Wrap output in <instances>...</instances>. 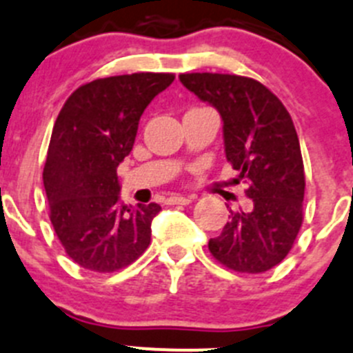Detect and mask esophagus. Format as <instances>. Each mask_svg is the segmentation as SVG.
I'll return each mask as SVG.
<instances>
[{"mask_svg": "<svg viewBox=\"0 0 353 353\" xmlns=\"http://www.w3.org/2000/svg\"><path fill=\"white\" fill-rule=\"evenodd\" d=\"M193 196H183V195H172L167 199V203L174 205V203H179V205H186V203H192L193 202Z\"/></svg>", "mask_w": 353, "mask_h": 353, "instance_id": "obj_1", "label": "esophagus"}]
</instances>
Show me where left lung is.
I'll use <instances>...</instances> for the list:
<instances>
[{"instance_id":"left-lung-1","label":"left lung","mask_w":353,"mask_h":353,"mask_svg":"<svg viewBox=\"0 0 353 353\" xmlns=\"http://www.w3.org/2000/svg\"><path fill=\"white\" fill-rule=\"evenodd\" d=\"M179 80L221 114L226 160L252 200L251 209L230 210L210 254L235 272H266L289 254L303 223L305 169L291 114L252 78L188 72Z\"/></svg>"}]
</instances>
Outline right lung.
<instances>
[{
  "instance_id": "1",
  "label": "right lung",
  "mask_w": 353,
  "mask_h": 353,
  "mask_svg": "<svg viewBox=\"0 0 353 353\" xmlns=\"http://www.w3.org/2000/svg\"><path fill=\"white\" fill-rule=\"evenodd\" d=\"M172 81L170 72L94 80L69 95L55 120L43 184L55 233L81 268L117 272L150 245L161 207L121 203L117 169L132 151L141 114Z\"/></svg>"
}]
</instances>
